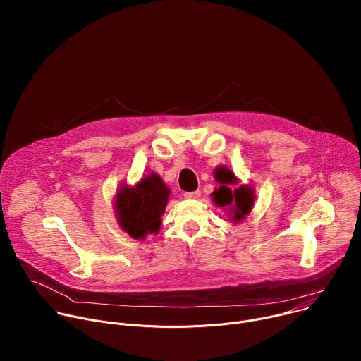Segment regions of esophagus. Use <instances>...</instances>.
Wrapping results in <instances>:
<instances>
[{"label": "esophagus", "mask_w": 361, "mask_h": 361, "mask_svg": "<svg viewBox=\"0 0 361 361\" xmlns=\"http://www.w3.org/2000/svg\"><path fill=\"white\" fill-rule=\"evenodd\" d=\"M200 195H201V191H200V190L191 191V192H185V194H184V197H185V198H190V200H197V198H200Z\"/></svg>", "instance_id": "34e87169"}]
</instances>
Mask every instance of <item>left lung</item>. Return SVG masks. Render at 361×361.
Wrapping results in <instances>:
<instances>
[{
    "label": "left lung",
    "instance_id": "8db88e82",
    "mask_svg": "<svg viewBox=\"0 0 361 361\" xmlns=\"http://www.w3.org/2000/svg\"><path fill=\"white\" fill-rule=\"evenodd\" d=\"M216 180L221 185L212 192L213 202L217 207L227 209L226 213L231 223H241L251 213L255 201V191L252 185L240 184V180L227 167H224L220 174H216Z\"/></svg>",
    "mask_w": 361,
    "mask_h": 361
}]
</instances>
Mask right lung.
<instances>
[{"label":"right lung","instance_id":"obj_1","mask_svg":"<svg viewBox=\"0 0 361 361\" xmlns=\"http://www.w3.org/2000/svg\"><path fill=\"white\" fill-rule=\"evenodd\" d=\"M170 194L163 178L154 171L142 176L134 185L121 183L114 195V210L120 228L134 240L159 234Z\"/></svg>","mask_w":361,"mask_h":361}]
</instances>
